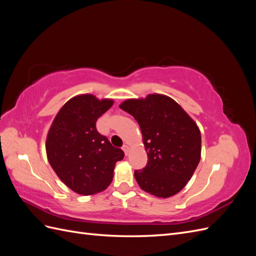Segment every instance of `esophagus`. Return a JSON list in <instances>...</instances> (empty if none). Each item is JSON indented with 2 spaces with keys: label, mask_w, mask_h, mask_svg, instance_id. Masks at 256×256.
<instances>
[{
  "label": "esophagus",
  "mask_w": 256,
  "mask_h": 256,
  "mask_svg": "<svg viewBox=\"0 0 256 256\" xmlns=\"http://www.w3.org/2000/svg\"><path fill=\"white\" fill-rule=\"evenodd\" d=\"M122 148L124 152H125L126 156H128V154H129V146H128V145H124V146L122 147Z\"/></svg>",
  "instance_id": "1"
}]
</instances>
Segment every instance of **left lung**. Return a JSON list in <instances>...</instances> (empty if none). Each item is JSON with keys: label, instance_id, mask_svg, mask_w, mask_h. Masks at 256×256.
Instances as JSON below:
<instances>
[{"label": "left lung", "instance_id": "8db88e82", "mask_svg": "<svg viewBox=\"0 0 256 256\" xmlns=\"http://www.w3.org/2000/svg\"><path fill=\"white\" fill-rule=\"evenodd\" d=\"M120 108L138 122L148 157L146 166L134 171L138 186L158 198L176 194L190 180L200 159L202 141L196 124L164 95L129 99Z\"/></svg>", "mask_w": 256, "mask_h": 256}]
</instances>
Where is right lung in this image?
Segmentation results:
<instances>
[{"label": "right lung", "mask_w": 256, "mask_h": 256, "mask_svg": "<svg viewBox=\"0 0 256 256\" xmlns=\"http://www.w3.org/2000/svg\"><path fill=\"white\" fill-rule=\"evenodd\" d=\"M112 104V100H98L92 95L74 97L60 110L49 130L46 143L49 164L60 180L79 194L106 189L115 164L125 156L96 128L99 116Z\"/></svg>", "instance_id": "add662e5"}]
</instances>
